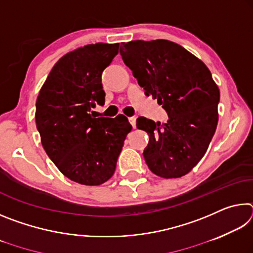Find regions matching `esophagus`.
<instances>
[{"mask_svg": "<svg viewBox=\"0 0 253 253\" xmlns=\"http://www.w3.org/2000/svg\"><path fill=\"white\" fill-rule=\"evenodd\" d=\"M128 121H129L130 125H131L132 127L136 128V118H135V117H130L129 119H128Z\"/></svg>", "mask_w": 253, "mask_h": 253, "instance_id": "esophagus-1", "label": "esophagus"}]
</instances>
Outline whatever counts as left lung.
<instances>
[{"instance_id": "1", "label": "left lung", "mask_w": 253, "mask_h": 253, "mask_svg": "<svg viewBox=\"0 0 253 253\" xmlns=\"http://www.w3.org/2000/svg\"><path fill=\"white\" fill-rule=\"evenodd\" d=\"M124 62L169 114L165 124L145 117L136 126L148 134L143 155L157 176L176 178L201 161L215 132L220 90L209 68L182 45L169 40L123 43Z\"/></svg>"}]
</instances>
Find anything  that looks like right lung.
<instances>
[{"instance_id": "right-lung-1", "label": "right lung", "mask_w": 253, "mask_h": 253, "mask_svg": "<svg viewBox=\"0 0 253 253\" xmlns=\"http://www.w3.org/2000/svg\"><path fill=\"white\" fill-rule=\"evenodd\" d=\"M119 43L98 42L70 51L53 66L37 98L36 123L50 160L65 176L83 185H100L113 176L126 136L127 117L96 118L105 104L101 74Z\"/></svg>"}]
</instances>
